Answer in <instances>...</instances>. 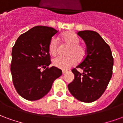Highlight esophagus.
Here are the masks:
<instances>
[{"instance_id":"esophagus-1","label":"esophagus","mask_w":123,"mask_h":123,"mask_svg":"<svg viewBox=\"0 0 123 123\" xmlns=\"http://www.w3.org/2000/svg\"><path fill=\"white\" fill-rule=\"evenodd\" d=\"M67 72V70H62V74H65V73H66V72Z\"/></svg>"}]
</instances>
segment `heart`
Here are the masks:
<instances>
[{"instance_id":"b5f03b06","label":"heart","mask_w":123,"mask_h":123,"mask_svg":"<svg viewBox=\"0 0 123 123\" xmlns=\"http://www.w3.org/2000/svg\"><path fill=\"white\" fill-rule=\"evenodd\" d=\"M62 39L64 43L70 46L68 49L66 56H57L53 60L55 67L61 69H68L73 66L76 61H82L86 56V49L84 45H80V39L75 33L68 31L62 34ZM49 52L53 56H55L59 52L58 39L54 37L51 39L48 47Z\"/></svg>"}]
</instances>
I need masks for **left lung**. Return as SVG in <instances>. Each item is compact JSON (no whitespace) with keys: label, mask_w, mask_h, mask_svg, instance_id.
<instances>
[{"label":"left lung","mask_w":123,"mask_h":123,"mask_svg":"<svg viewBox=\"0 0 123 123\" xmlns=\"http://www.w3.org/2000/svg\"><path fill=\"white\" fill-rule=\"evenodd\" d=\"M78 35L86 45V56L72 72L74 79L68 85V90L78 100L91 103L102 95L113 74V58L110 47L94 31H80Z\"/></svg>","instance_id":"8db88e82"}]
</instances>
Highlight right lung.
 <instances>
[{
	"label": "right lung",
	"instance_id": "obj_1",
	"mask_svg": "<svg viewBox=\"0 0 123 123\" xmlns=\"http://www.w3.org/2000/svg\"><path fill=\"white\" fill-rule=\"evenodd\" d=\"M58 31L38 25L19 36L12 50L10 70L18 94L29 101L38 100L51 90L62 70L51 64L48 47ZM48 68L43 71L41 68Z\"/></svg>",
	"mask_w": 123,
	"mask_h": 123
}]
</instances>
